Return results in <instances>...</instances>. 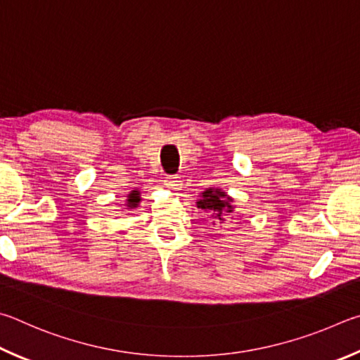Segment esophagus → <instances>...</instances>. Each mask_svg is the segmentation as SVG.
<instances>
[{
  "mask_svg": "<svg viewBox=\"0 0 360 360\" xmlns=\"http://www.w3.org/2000/svg\"><path fill=\"white\" fill-rule=\"evenodd\" d=\"M164 185H166V188L170 191L181 190V180L179 179V176H167V179L164 180Z\"/></svg>",
  "mask_w": 360,
  "mask_h": 360,
  "instance_id": "1",
  "label": "esophagus"
}]
</instances>
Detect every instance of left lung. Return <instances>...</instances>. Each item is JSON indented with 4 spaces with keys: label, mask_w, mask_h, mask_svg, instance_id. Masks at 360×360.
Returning a JSON list of instances; mask_svg holds the SVG:
<instances>
[{
    "label": "left lung",
    "mask_w": 360,
    "mask_h": 360,
    "mask_svg": "<svg viewBox=\"0 0 360 360\" xmlns=\"http://www.w3.org/2000/svg\"><path fill=\"white\" fill-rule=\"evenodd\" d=\"M234 199L221 188H207L198 199V209L204 210L213 219V224H224L234 212Z\"/></svg>",
    "instance_id": "1"
}]
</instances>
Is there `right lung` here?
Returning <instances> with one entry per match:
<instances>
[{"label": "right lung", "mask_w": 360, "mask_h": 360, "mask_svg": "<svg viewBox=\"0 0 360 360\" xmlns=\"http://www.w3.org/2000/svg\"><path fill=\"white\" fill-rule=\"evenodd\" d=\"M141 191L139 190H132L129 194H128V199H126V209H136V207L139 205V202H141Z\"/></svg>", "instance_id": "right-lung-1"}]
</instances>
